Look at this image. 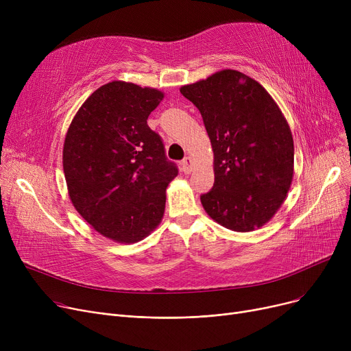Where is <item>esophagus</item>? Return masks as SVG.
I'll use <instances>...</instances> for the list:
<instances>
[{
    "label": "esophagus",
    "instance_id": "34e87169",
    "mask_svg": "<svg viewBox=\"0 0 351 351\" xmlns=\"http://www.w3.org/2000/svg\"><path fill=\"white\" fill-rule=\"evenodd\" d=\"M182 169L185 173H189L192 171V159L189 156H186L182 160Z\"/></svg>",
    "mask_w": 351,
    "mask_h": 351
}]
</instances>
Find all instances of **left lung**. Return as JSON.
<instances>
[{
	"mask_svg": "<svg viewBox=\"0 0 351 351\" xmlns=\"http://www.w3.org/2000/svg\"><path fill=\"white\" fill-rule=\"evenodd\" d=\"M180 94L199 109L213 147L215 183L200 196L206 213L234 232L263 226L293 179V138L278 104L233 69L182 86Z\"/></svg>",
	"mask_w": 351,
	"mask_h": 351,
	"instance_id": "1",
	"label": "left lung"
}]
</instances>
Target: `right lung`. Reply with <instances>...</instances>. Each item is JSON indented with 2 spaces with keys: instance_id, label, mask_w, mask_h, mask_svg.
<instances>
[{
  "instance_id": "right-lung-1",
  "label": "right lung",
  "mask_w": 351,
  "mask_h": 351,
  "mask_svg": "<svg viewBox=\"0 0 351 351\" xmlns=\"http://www.w3.org/2000/svg\"><path fill=\"white\" fill-rule=\"evenodd\" d=\"M158 89L114 81L98 88L73 117L62 163L72 205L105 237L135 243L162 220L165 191L178 175L147 117Z\"/></svg>"
}]
</instances>
